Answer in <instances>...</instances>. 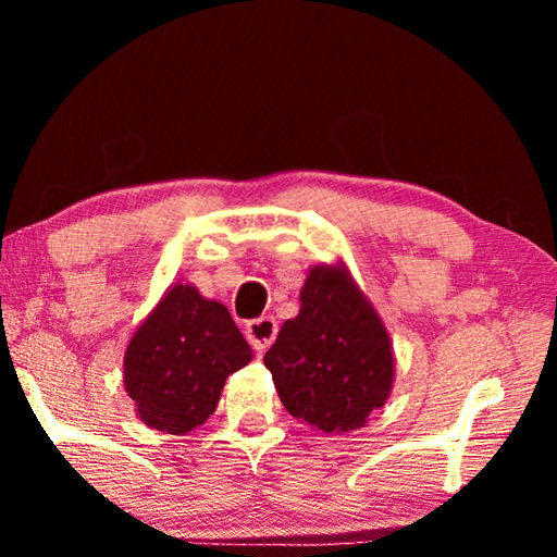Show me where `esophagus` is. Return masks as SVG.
I'll return each mask as SVG.
<instances>
[{"label": "esophagus", "instance_id": "1", "mask_svg": "<svg viewBox=\"0 0 557 557\" xmlns=\"http://www.w3.org/2000/svg\"><path fill=\"white\" fill-rule=\"evenodd\" d=\"M245 336H248V342L252 344V348L262 354L272 342H275L277 322L272 317L252 319V322H248V326H245Z\"/></svg>", "mask_w": 557, "mask_h": 557}]
</instances>
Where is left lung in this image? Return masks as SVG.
<instances>
[{
  "label": "left lung",
  "instance_id": "obj_1",
  "mask_svg": "<svg viewBox=\"0 0 557 557\" xmlns=\"http://www.w3.org/2000/svg\"><path fill=\"white\" fill-rule=\"evenodd\" d=\"M262 361L292 418L326 435L363 428L395 381L388 329L342 260L307 272L299 314Z\"/></svg>",
  "mask_w": 557,
  "mask_h": 557
}]
</instances>
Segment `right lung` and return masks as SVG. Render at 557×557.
Instances as JSON below:
<instances>
[{"label":"right lung","instance_id":"right-lung-1","mask_svg":"<svg viewBox=\"0 0 557 557\" xmlns=\"http://www.w3.org/2000/svg\"><path fill=\"white\" fill-rule=\"evenodd\" d=\"M250 358L228 309L176 282L132 334L122 383L147 428L188 435L211 418L225 379Z\"/></svg>","mask_w":557,"mask_h":557}]
</instances>
